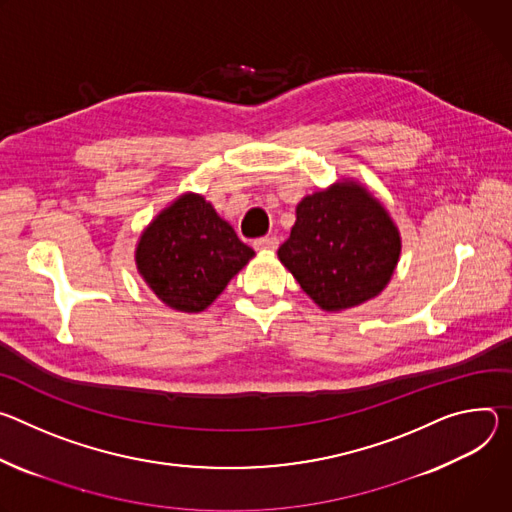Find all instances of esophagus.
Here are the masks:
<instances>
[{"label": "esophagus", "instance_id": "obj_1", "mask_svg": "<svg viewBox=\"0 0 512 512\" xmlns=\"http://www.w3.org/2000/svg\"><path fill=\"white\" fill-rule=\"evenodd\" d=\"M254 250L258 252H266V250H276L278 248V240L274 236H266V238H258L252 242Z\"/></svg>", "mask_w": 512, "mask_h": 512}]
</instances>
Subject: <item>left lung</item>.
<instances>
[{
	"label": "left lung",
	"instance_id": "8db88e82",
	"mask_svg": "<svg viewBox=\"0 0 512 512\" xmlns=\"http://www.w3.org/2000/svg\"><path fill=\"white\" fill-rule=\"evenodd\" d=\"M401 236L386 209L360 185L337 183L297 205L278 258L325 311L374 299L388 285Z\"/></svg>",
	"mask_w": 512,
	"mask_h": 512
}]
</instances>
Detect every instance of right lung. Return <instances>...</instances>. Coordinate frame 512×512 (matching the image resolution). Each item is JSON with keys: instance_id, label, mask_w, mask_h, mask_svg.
Listing matches in <instances>:
<instances>
[{"instance_id": "add662e5", "label": "right lung", "mask_w": 512, "mask_h": 512, "mask_svg": "<svg viewBox=\"0 0 512 512\" xmlns=\"http://www.w3.org/2000/svg\"><path fill=\"white\" fill-rule=\"evenodd\" d=\"M254 256L201 195L166 207L140 238L138 270L154 295L185 313L207 309Z\"/></svg>"}]
</instances>
